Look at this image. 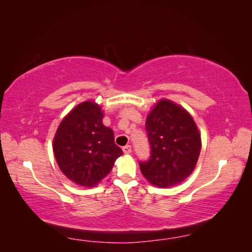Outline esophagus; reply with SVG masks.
I'll list each match as a JSON object with an SVG mask.
<instances>
[{"mask_svg": "<svg viewBox=\"0 0 252 252\" xmlns=\"http://www.w3.org/2000/svg\"><path fill=\"white\" fill-rule=\"evenodd\" d=\"M122 151L125 154H130L132 152V147H131V145H126L122 148Z\"/></svg>", "mask_w": 252, "mask_h": 252, "instance_id": "esophagus-1", "label": "esophagus"}]
</instances>
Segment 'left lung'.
Here are the masks:
<instances>
[{
  "label": "left lung",
  "mask_w": 252,
  "mask_h": 252,
  "mask_svg": "<svg viewBox=\"0 0 252 252\" xmlns=\"http://www.w3.org/2000/svg\"><path fill=\"white\" fill-rule=\"evenodd\" d=\"M151 156L140 161L143 175L155 186H174L189 176L200 154L201 138L191 116L170 100L158 101L146 119Z\"/></svg>",
  "instance_id": "left-lung-1"
}]
</instances>
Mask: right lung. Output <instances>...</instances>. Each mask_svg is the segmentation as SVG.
<instances>
[{
  "instance_id": "add662e5",
  "label": "right lung",
  "mask_w": 252,
  "mask_h": 252,
  "mask_svg": "<svg viewBox=\"0 0 252 252\" xmlns=\"http://www.w3.org/2000/svg\"><path fill=\"white\" fill-rule=\"evenodd\" d=\"M62 172L74 183L92 187L110 172L123 154L111 129L103 125L97 104L84 101L63 118L53 142Z\"/></svg>"
}]
</instances>
